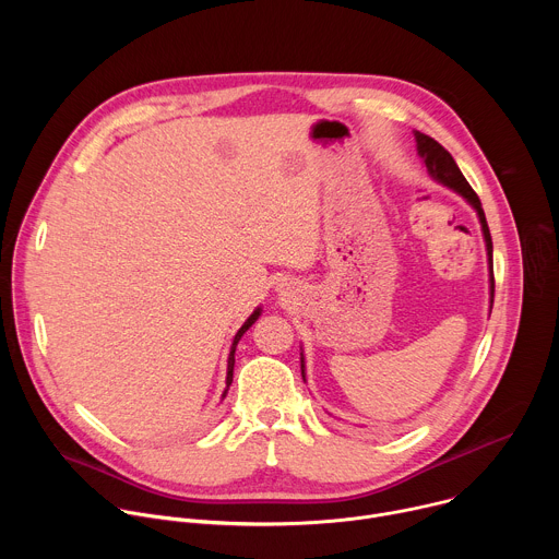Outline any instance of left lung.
I'll return each mask as SVG.
<instances>
[{
	"label": "left lung",
	"mask_w": 559,
	"mask_h": 559,
	"mask_svg": "<svg viewBox=\"0 0 559 559\" xmlns=\"http://www.w3.org/2000/svg\"><path fill=\"white\" fill-rule=\"evenodd\" d=\"M416 136V150H418V156L423 158V164L427 168V175L442 183L444 188L453 190L455 194H460L477 214V218H480V227H483V236H485V246H487V259H489V281H491V305H493V243H491V234H489V225H487V216H485V210H483V203L480 199H477V194L473 192V188L466 183L464 175L460 173V168L455 166L453 156L431 136L423 134V132H414ZM300 371H302V380H305V356L300 354Z\"/></svg>",
	"instance_id": "1"
}]
</instances>
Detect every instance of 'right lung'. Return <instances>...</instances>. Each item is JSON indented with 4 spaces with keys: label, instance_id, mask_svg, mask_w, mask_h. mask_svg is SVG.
<instances>
[{
    "label": "right lung",
    "instance_id": "add662e5",
    "mask_svg": "<svg viewBox=\"0 0 559 559\" xmlns=\"http://www.w3.org/2000/svg\"><path fill=\"white\" fill-rule=\"evenodd\" d=\"M261 307H257L252 313H250V318L248 321L241 325V330L236 332V336H234V341H231V347H229V356H227V376H225V391H223V395L221 397H225V393H227V389H229V384H231V378H234V352H236V345H238V341H241V336L259 321V316H261Z\"/></svg>",
    "mask_w": 559,
    "mask_h": 559
}]
</instances>
